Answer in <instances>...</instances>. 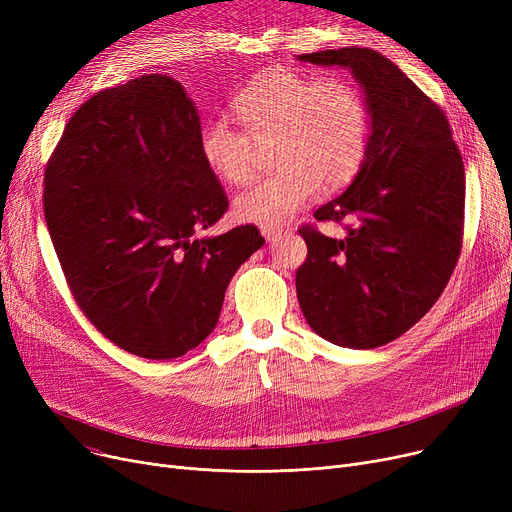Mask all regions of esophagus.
<instances>
[{"mask_svg":"<svg viewBox=\"0 0 512 512\" xmlns=\"http://www.w3.org/2000/svg\"><path fill=\"white\" fill-rule=\"evenodd\" d=\"M261 234L265 236V240H270V242H274L280 234H282V230H278V228H261Z\"/></svg>","mask_w":512,"mask_h":512,"instance_id":"1","label":"esophagus"}]
</instances>
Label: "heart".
<instances>
[{
  "label": "heart",
  "mask_w": 512,
  "mask_h": 512,
  "mask_svg": "<svg viewBox=\"0 0 512 512\" xmlns=\"http://www.w3.org/2000/svg\"><path fill=\"white\" fill-rule=\"evenodd\" d=\"M232 110L242 128L215 118L199 132L205 166L228 184L251 180L259 147H269L274 172L234 199L240 222L261 228L288 224L317 195L353 178L367 149L369 114L348 80L274 66L242 89Z\"/></svg>",
  "instance_id": "heart-1"
}]
</instances>
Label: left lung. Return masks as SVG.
Masks as SVG:
<instances>
[{
	"instance_id": "8db88e82",
	"label": "left lung",
	"mask_w": 512,
	"mask_h": 512,
	"mask_svg": "<svg viewBox=\"0 0 512 512\" xmlns=\"http://www.w3.org/2000/svg\"><path fill=\"white\" fill-rule=\"evenodd\" d=\"M299 62L353 72L365 93L369 139L346 191L315 220L353 222L344 238L313 226L297 297L315 334L344 348L396 340L434 307L461 255L465 168L440 107L382 53L342 47Z\"/></svg>"
}]
</instances>
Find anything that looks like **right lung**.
<instances>
[{
    "label": "right lung",
    "mask_w": 512,
    "mask_h": 512,
    "mask_svg": "<svg viewBox=\"0 0 512 512\" xmlns=\"http://www.w3.org/2000/svg\"><path fill=\"white\" fill-rule=\"evenodd\" d=\"M199 132L178 80L143 74L80 105L45 168V222L72 297L143 359L199 346L232 276L265 242L249 224L199 236L228 209Z\"/></svg>",
    "instance_id": "right-lung-1"
}]
</instances>
